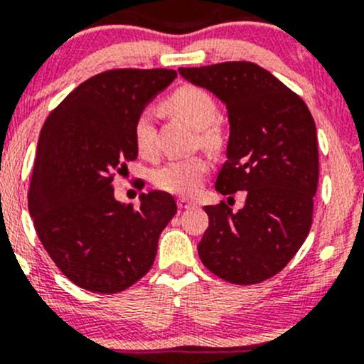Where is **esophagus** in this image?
Instances as JSON below:
<instances>
[{"instance_id": "obj_1", "label": "esophagus", "mask_w": 364, "mask_h": 364, "mask_svg": "<svg viewBox=\"0 0 364 364\" xmlns=\"http://www.w3.org/2000/svg\"><path fill=\"white\" fill-rule=\"evenodd\" d=\"M177 205L181 210H186V208H191V206H194V201L193 199H187V198H178Z\"/></svg>"}]
</instances>
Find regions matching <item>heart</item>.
Listing matches in <instances>:
<instances>
[{
	"label": "heart",
	"mask_w": 364,
	"mask_h": 364,
	"mask_svg": "<svg viewBox=\"0 0 364 364\" xmlns=\"http://www.w3.org/2000/svg\"><path fill=\"white\" fill-rule=\"evenodd\" d=\"M159 107L171 118L181 119L187 127L196 130L198 140L205 147L218 149L224 144V132L215 119L217 118V102L206 90L193 87V85H183V87L173 90L170 95H166ZM134 142L142 158L156 159L158 144H156L154 119L149 111L139 112V116L135 118ZM208 170L210 159L203 154L171 159L152 173V182L158 189L166 191V193L189 196V194L196 193Z\"/></svg>",
	"instance_id": "b5f03b06"
}]
</instances>
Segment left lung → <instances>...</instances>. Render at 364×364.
<instances>
[{
  "instance_id": "1",
  "label": "left lung",
  "mask_w": 364,
  "mask_h": 364,
  "mask_svg": "<svg viewBox=\"0 0 364 364\" xmlns=\"http://www.w3.org/2000/svg\"><path fill=\"white\" fill-rule=\"evenodd\" d=\"M178 73L228 107V161L215 189L246 194L237 212L225 201L205 206L210 222L199 259L232 284L262 283L287 267L311 230L319 181L314 119L295 92L253 62Z\"/></svg>"
}]
</instances>
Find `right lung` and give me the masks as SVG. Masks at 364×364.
<instances>
[{
  "instance_id": "1",
  "label": "right lung",
  "mask_w": 364,
  "mask_h": 364,
  "mask_svg": "<svg viewBox=\"0 0 364 364\" xmlns=\"http://www.w3.org/2000/svg\"><path fill=\"white\" fill-rule=\"evenodd\" d=\"M177 77L173 69H111L74 88L38 140L29 213L62 274L88 291L118 293L152 267L161 230L177 213L163 191L140 206L114 199L112 181L136 159L134 121Z\"/></svg>"
}]
</instances>
